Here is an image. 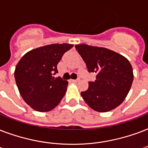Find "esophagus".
Instances as JSON below:
<instances>
[{
	"mask_svg": "<svg viewBox=\"0 0 148 148\" xmlns=\"http://www.w3.org/2000/svg\"><path fill=\"white\" fill-rule=\"evenodd\" d=\"M79 81V79H71L70 82H77Z\"/></svg>",
	"mask_w": 148,
	"mask_h": 148,
	"instance_id": "34e87169",
	"label": "esophagus"
}]
</instances>
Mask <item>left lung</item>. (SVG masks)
<instances>
[{"instance_id":"1","label":"left lung","mask_w":148,"mask_h":148,"mask_svg":"<svg viewBox=\"0 0 148 148\" xmlns=\"http://www.w3.org/2000/svg\"><path fill=\"white\" fill-rule=\"evenodd\" d=\"M88 72L97 74L89 82L82 99L93 110L104 113L120 106L130 91L134 79L131 64L121 54L103 47L86 44L75 45Z\"/></svg>"}]
</instances>
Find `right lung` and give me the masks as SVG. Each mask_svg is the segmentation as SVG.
<instances>
[{
    "label": "right lung",
    "instance_id": "obj_1",
    "mask_svg": "<svg viewBox=\"0 0 148 148\" xmlns=\"http://www.w3.org/2000/svg\"><path fill=\"white\" fill-rule=\"evenodd\" d=\"M71 44H51L25 54L14 70L15 82L25 102L36 111L48 112L58 105L67 90L69 82L53 75L64 53Z\"/></svg>",
    "mask_w": 148,
    "mask_h": 148
}]
</instances>
